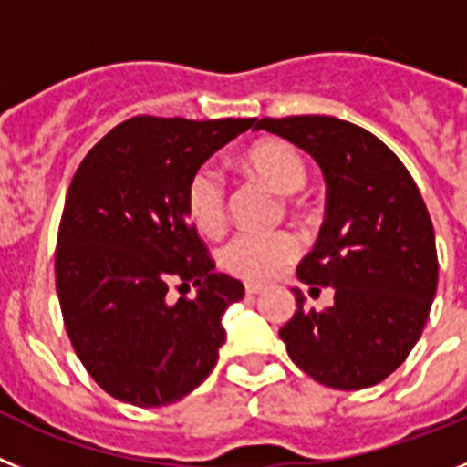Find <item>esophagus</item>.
I'll return each instance as SVG.
<instances>
[{
    "instance_id": "1",
    "label": "esophagus",
    "mask_w": 467,
    "mask_h": 467,
    "mask_svg": "<svg viewBox=\"0 0 467 467\" xmlns=\"http://www.w3.org/2000/svg\"><path fill=\"white\" fill-rule=\"evenodd\" d=\"M258 293H263V288H260V285L246 284V296H258Z\"/></svg>"
}]
</instances>
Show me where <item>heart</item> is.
<instances>
[{
	"instance_id": "obj_1",
	"label": "heart",
	"mask_w": 467,
	"mask_h": 467,
	"mask_svg": "<svg viewBox=\"0 0 467 467\" xmlns=\"http://www.w3.org/2000/svg\"><path fill=\"white\" fill-rule=\"evenodd\" d=\"M242 167L276 192L300 191L306 179L305 162L291 144L276 140L258 141L242 153ZM186 209L192 225L202 234H218L228 218V200L221 176L212 167H200L186 188ZM300 254V239L291 233L237 234L221 251V267L251 284H265L284 272Z\"/></svg>"
}]
</instances>
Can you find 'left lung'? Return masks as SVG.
Instances as JSON below:
<instances>
[{
    "instance_id": "1",
    "label": "left lung",
    "mask_w": 467,
    "mask_h": 467,
    "mask_svg": "<svg viewBox=\"0 0 467 467\" xmlns=\"http://www.w3.org/2000/svg\"><path fill=\"white\" fill-rule=\"evenodd\" d=\"M254 130L312 155L327 188L321 233L297 279L330 285L333 305L305 309L293 288L297 309L279 330L285 351L330 389L379 384L419 342L438 291L435 230L421 192L398 155L354 123L291 116Z\"/></svg>"
}]
</instances>
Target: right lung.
I'll list each match as a JSON object with an SVG mask.
<instances>
[{
  "instance_id": "obj_1",
  "label": "right lung",
  "mask_w": 467,
  "mask_h": 467,
  "mask_svg": "<svg viewBox=\"0 0 467 467\" xmlns=\"http://www.w3.org/2000/svg\"><path fill=\"white\" fill-rule=\"evenodd\" d=\"M255 119L137 116L92 146L71 179L56 251L67 335L109 396L137 407L182 400L212 375L221 317L242 281L213 272L186 209L191 176ZM174 280L192 301L166 300Z\"/></svg>"
}]
</instances>
